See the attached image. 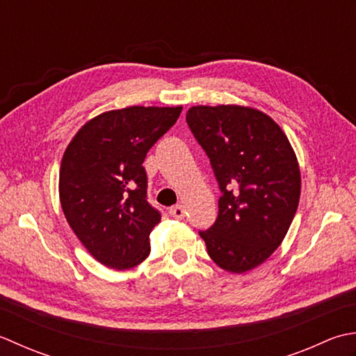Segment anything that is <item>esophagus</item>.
Masks as SVG:
<instances>
[{"mask_svg":"<svg viewBox=\"0 0 356 356\" xmlns=\"http://www.w3.org/2000/svg\"><path fill=\"white\" fill-rule=\"evenodd\" d=\"M169 213L173 216V218L183 220L184 216H186V210H184L183 206H175V207H172V209L169 210Z\"/></svg>","mask_w":356,"mask_h":356,"instance_id":"1","label":"esophagus"}]
</instances>
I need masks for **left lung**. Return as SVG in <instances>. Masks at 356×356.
<instances>
[{"label": "left lung", "instance_id": "1", "mask_svg": "<svg viewBox=\"0 0 356 356\" xmlns=\"http://www.w3.org/2000/svg\"><path fill=\"white\" fill-rule=\"evenodd\" d=\"M186 120L221 191L218 218L200 232L209 257L232 273L255 269L282 243L298 209L293 147L277 122L253 107L193 106Z\"/></svg>", "mask_w": 356, "mask_h": 356}]
</instances>
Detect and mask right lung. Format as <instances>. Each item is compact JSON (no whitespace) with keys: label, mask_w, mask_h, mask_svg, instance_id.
<instances>
[{"label":"right lung","mask_w":356,"mask_h":356,"mask_svg":"<svg viewBox=\"0 0 356 356\" xmlns=\"http://www.w3.org/2000/svg\"><path fill=\"white\" fill-rule=\"evenodd\" d=\"M181 111V106H130L104 112L87 121L64 152V216L90 255L106 267L132 269L149 257V235L161 213L147 202L143 163Z\"/></svg>","instance_id":"right-lung-1"}]
</instances>
